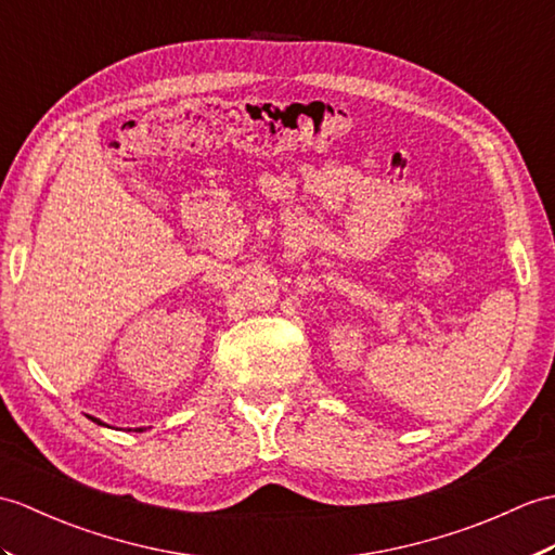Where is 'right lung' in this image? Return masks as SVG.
<instances>
[{"mask_svg": "<svg viewBox=\"0 0 555 555\" xmlns=\"http://www.w3.org/2000/svg\"><path fill=\"white\" fill-rule=\"evenodd\" d=\"M92 421H96V418H92ZM96 423H101V421H96ZM103 425V423H101Z\"/></svg>", "mask_w": 555, "mask_h": 555, "instance_id": "obj_1", "label": "right lung"}]
</instances>
